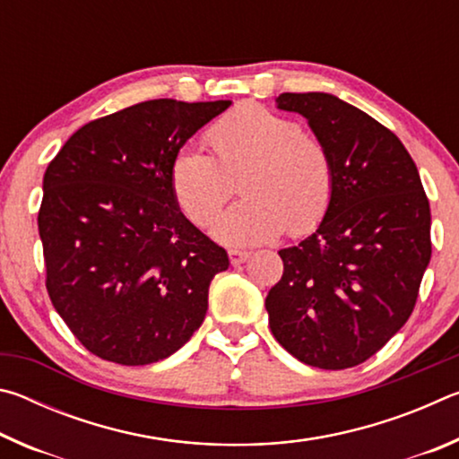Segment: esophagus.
I'll return each mask as SVG.
<instances>
[{
	"label": "esophagus",
	"mask_w": 459,
	"mask_h": 459,
	"mask_svg": "<svg viewBox=\"0 0 459 459\" xmlns=\"http://www.w3.org/2000/svg\"><path fill=\"white\" fill-rule=\"evenodd\" d=\"M248 257H251V253L248 251H237V248H230L229 251V259L232 265H240V263H245Z\"/></svg>",
	"instance_id": "esophagus-1"
}]
</instances>
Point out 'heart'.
<instances>
[{
	"label": "heart",
	"instance_id": "1",
	"mask_svg": "<svg viewBox=\"0 0 459 459\" xmlns=\"http://www.w3.org/2000/svg\"><path fill=\"white\" fill-rule=\"evenodd\" d=\"M214 155L182 147L169 161V190L196 227H206L238 182L243 200L216 216L212 237L227 247H255L314 230L333 196L328 147L298 121L253 100L238 103L206 134Z\"/></svg>",
	"mask_w": 459,
	"mask_h": 459
}]
</instances>
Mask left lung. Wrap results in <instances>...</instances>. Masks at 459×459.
<instances>
[{
	"label": "left lung",
	"mask_w": 459,
	"mask_h": 459,
	"mask_svg": "<svg viewBox=\"0 0 459 459\" xmlns=\"http://www.w3.org/2000/svg\"><path fill=\"white\" fill-rule=\"evenodd\" d=\"M333 164L320 227L279 251L283 275L265 299L275 340L304 364L351 368L377 354L413 312L431 259V211L401 139L328 92H283Z\"/></svg>",
	"instance_id": "1"
}]
</instances>
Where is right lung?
Returning <instances> with one entry per match:
<instances>
[{"instance_id":"1","label":"right lung","mask_w":459,"mask_h":459,"mask_svg":"<svg viewBox=\"0 0 459 459\" xmlns=\"http://www.w3.org/2000/svg\"><path fill=\"white\" fill-rule=\"evenodd\" d=\"M230 100L155 99L82 126L44 174L38 212L52 306L99 359H168L204 322L227 251L186 219L169 161Z\"/></svg>"}]
</instances>
